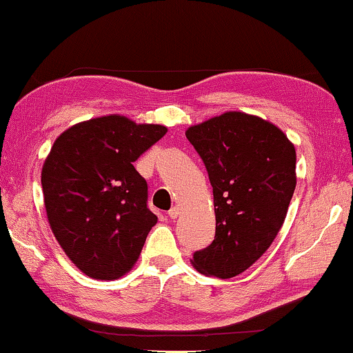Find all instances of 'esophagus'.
<instances>
[{
    "mask_svg": "<svg viewBox=\"0 0 353 353\" xmlns=\"http://www.w3.org/2000/svg\"><path fill=\"white\" fill-rule=\"evenodd\" d=\"M168 215H170V218L171 220H176V218L181 215V207H177V205H174L172 207V209L168 212Z\"/></svg>",
    "mask_w": 353,
    "mask_h": 353,
    "instance_id": "obj_1",
    "label": "esophagus"
}]
</instances>
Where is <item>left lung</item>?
<instances>
[{
	"label": "left lung",
	"instance_id": "8db88e82",
	"mask_svg": "<svg viewBox=\"0 0 353 353\" xmlns=\"http://www.w3.org/2000/svg\"><path fill=\"white\" fill-rule=\"evenodd\" d=\"M185 137L214 188L215 239L193 254L205 276L232 278L265 253L286 220L297 185V154L281 128L259 116L226 111Z\"/></svg>",
	"mask_w": 353,
	"mask_h": 353
}]
</instances>
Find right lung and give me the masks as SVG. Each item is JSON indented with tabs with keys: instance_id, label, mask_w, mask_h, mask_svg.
Here are the masks:
<instances>
[{
	"instance_id": "1",
	"label": "right lung",
	"mask_w": 353,
	"mask_h": 353,
	"mask_svg": "<svg viewBox=\"0 0 353 353\" xmlns=\"http://www.w3.org/2000/svg\"><path fill=\"white\" fill-rule=\"evenodd\" d=\"M166 132L108 114L54 139L42 166L43 204L61 248L86 276L119 279L141 254L159 218L148 209V183L133 161Z\"/></svg>"
}]
</instances>
